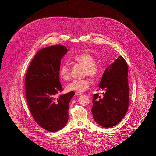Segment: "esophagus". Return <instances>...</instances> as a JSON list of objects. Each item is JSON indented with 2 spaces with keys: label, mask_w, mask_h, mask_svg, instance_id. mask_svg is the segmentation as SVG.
Listing matches in <instances>:
<instances>
[{
  "label": "esophagus",
  "mask_w": 156,
  "mask_h": 156,
  "mask_svg": "<svg viewBox=\"0 0 156 156\" xmlns=\"http://www.w3.org/2000/svg\"><path fill=\"white\" fill-rule=\"evenodd\" d=\"M75 95H76V96H80V95H82V93L79 92H75Z\"/></svg>",
  "instance_id": "1"
}]
</instances>
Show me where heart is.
<instances>
[{
    "label": "heart",
    "instance_id": "obj_1",
    "mask_svg": "<svg viewBox=\"0 0 156 156\" xmlns=\"http://www.w3.org/2000/svg\"><path fill=\"white\" fill-rule=\"evenodd\" d=\"M73 61L84 67V75H88L93 80L97 79L101 74V68L95 64V58L89 53L81 52L73 57ZM60 77L64 81L70 78L71 72L67 64L61 66L59 69ZM90 81L88 78L82 80H74L69 83L66 87L68 91L83 92L90 87Z\"/></svg>",
    "mask_w": 156,
    "mask_h": 156
}]
</instances>
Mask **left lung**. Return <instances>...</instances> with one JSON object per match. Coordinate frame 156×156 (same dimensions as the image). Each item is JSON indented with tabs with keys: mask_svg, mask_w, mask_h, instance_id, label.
Listing matches in <instances>:
<instances>
[{
	"mask_svg": "<svg viewBox=\"0 0 156 156\" xmlns=\"http://www.w3.org/2000/svg\"><path fill=\"white\" fill-rule=\"evenodd\" d=\"M128 67L119 56L104 71L99 84L102 97L94 95L92 113L95 121L104 127L116 125L123 119L129 107Z\"/></svg>",
	"mask_w": 156,
	"mask_h": 156,
	"instance_id": "1",
	"label": "left lung"
}]
</instances>
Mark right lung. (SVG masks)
<instances>
[{
  "label": "right lung",
  "mask_w": 156,
  "mask_h": 156,
  "mask_svg": "<svg viewBox=\"0 0 156 156\" xmlns=\"http://www.w3.org/2000/svg\"><path fill=\"white\" fill-rule=\"evenodd\" d=\"M67 47L52 45L40 50L28 68L24 87L31 114L37 124L45 130L55 132L66 125L69 104L75 95L72 91L64 95L59 82L61 59Z\"/></svg>",
  "instance_id": "right-lung-1"
}]
</instances>
